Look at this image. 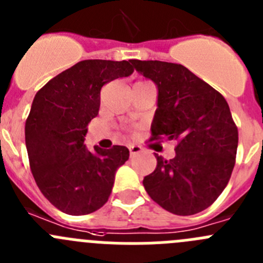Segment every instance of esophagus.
<instances>
[{"mask_svg":"<svg viewBox=\"0 0 263 263\" xmlns=\"http://www.w3.org/2000/svg\"><path fill=\"white\" fill-rule=\"evenodd\" d=\"M129 150H130V155L132 156L137 155V154H141L142 151H143L141 146H136V144H132V146L129 147Z\"/></svg>","mask_w":263,"mask_h":263,"instance_id":"esophagus-1","label":"esophagus"}]
</instances>
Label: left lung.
I'll return each instance as SVG.
<instances>
[{"label":"left lung","instance_id":"1","mask_svg":"<svg viewBox=\"0 0 263 263\" xmlns=\"http://www.w3.org/2000/svg\"><path fill=\"white\" fill-rule=\"evenodd\" d=\"M158 87L151 141H176L173 159L155 154V171L143 179L148 196L176 215H194L214 203L235 167L238 132L228 103L180 64L132 60Z\"/></svg>","mask_w":263,"mask_h":263}]
</instances>
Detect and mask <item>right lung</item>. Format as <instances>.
Wrapping results in <instances>:
<instances>
[{
	"label": "right lung",
	"mask_w": 263,
	"mask_h": 263,
	"mask_svg": "<svg viewBox=\"0 0 263 263\" xmlns=\"http://www.w3.org/2000/svg\"><path fill=\"white\" fill-rule=\"evenodd\" d=\"M132 61L84 60L36 92L25 127L31 172L45 198L62 213L86 215L108 201L116 171L129 159L125 146L86 144L87 125L100 108V90L129 77Z\"/></svg>",
	"instance_id": "add662e5"
}]
</instances>
